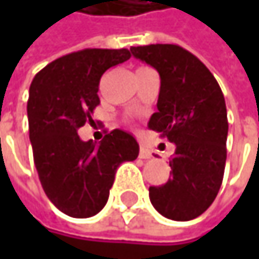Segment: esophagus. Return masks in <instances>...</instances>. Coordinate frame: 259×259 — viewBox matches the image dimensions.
<instances>
[{
  "mask_svg": "<svg viewBox=\"0 0 259 259\" xmlns=\"http://www.w3.org/2000/svg\"><path fill=\"white\" fill-rule=\"evenodd\" d=\"M153 154H151V151L148 150V148H145V147H141V150H139V157L141 159H150Z\"/></svg>",
  "mask_w": 259,
  "mask_h": 259,
  "instance_id": "esophagus-1",
  "label": "esophagus"
}]
</instances>
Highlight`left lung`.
Wrapping results in <instances>:
<instances>
[{"label":"left lung","instance_id":"1","mask_svg":"<svg viewBox=\"0 0 259 259\" xmlns=\"http://www.w3.org/2000/svg\"><path fill=\"white\" fill-rule=\"evenodd\" d=\"M135 58L159 72L157 112L148 127L176 144L171 179L150 187L153 207L172 221H192L214 201L225 171L228 118L211 72L177 45L133 46Z\"/></svg>","mask_w":259,"mask_h":259}]
</instances>
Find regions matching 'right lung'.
I'll use <instances>...</instances> for the list:
<instances>
[{
    "label": "right lung",
    "instance_id": "obj_1",
    "mask_svg": "<svg viewBox=\"0 0 259 259\" xmlns=\"http://www.w3.org/2000/svg\"><path fill=\"white\" fill-rule=\"evenodd\" d=\"M129 58V49H83L52 61L31 82L26 112L34 165L46 196L70 218L97 214L117 168L139 154L124 130H112L99 144L78 135L100 103L102 75Z\"/></svg>",
    "mask_w": 259,
    "mask_h": 259
}]
</instances>
